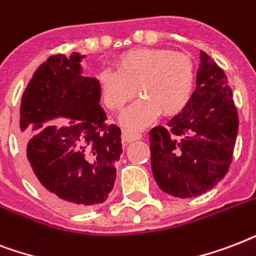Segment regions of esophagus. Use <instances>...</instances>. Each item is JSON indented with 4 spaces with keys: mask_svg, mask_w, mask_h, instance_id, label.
<instances>
[{
    "mask_svg": "<svg viewBox=\"0 0 256 256\" xmlns=\"http://www.w3.org/2000/svg\"><path fill=\"white\" fill-rule=\"evenodd\" d=\"M142 138V134H136V132H128V130H124L122 132V142H134V140H140Z\"/></svg>",
    "mask_w": 256,
    "mask_h": 256,
    "instance_id": "esophagus-1",
    "label": "esophagus"
}]
</instances>
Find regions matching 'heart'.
<instances>
[{
	"instance_id": "heart-1",
	"label": "heart",
	"mask_w": 256,
	"mask_h": 256,
	"mask_svg": "<svg viewBox=\"0 0 256 256\" xmlns=\"http://www.w3.org/2000/svg\"><path fill=\"white\" fill-rule=\"evenodd\" d=\"M195 85V66L191 57L170 49H134L116 61V72L102 70L98 92L104 106L114 114L140 94L122 116L126 130H142L159 118L174 116L184 110Z\"/></svg>"
}]
</instances>
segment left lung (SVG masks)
Here are the masks:
<instances>
[{
	"mask_svg": "<svg viewBox=\"0 0 256 256\" xmlns=\"http://www.w3.org/2000/svg\"><path fill=\"white\" fill-rule=\"evenodd\" d=\"M239 118L223 69L200 52L196 89L184 110L150 132L152 174L160 190L195 198L228 171Z\"/></svg>",
	"mask_w": 256,
	"mask_h": 256,
	"instance_id": "8db88e82",
	"label": "left lung"
}]
</instances>
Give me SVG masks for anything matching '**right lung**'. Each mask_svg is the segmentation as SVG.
<instances>
[{
	"label": "right lung",
	"instance_id": "obj_1",
	"mask_svg": "<svg viewBox=\"0 0 256 256\" xmlns=\"http://www.w3.org/2000/svg\"><path fill=\"white\" fill-rule=\"evenodd\" d=\"M82 54L50 56L22 94L20 130L33 183L68 211L104 203L114 190L122 130L106 124L98 80L81 76Z\"/></svg>",
	"mask_w": 256,
	"mask_h": 256
}]
</instances>
